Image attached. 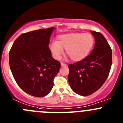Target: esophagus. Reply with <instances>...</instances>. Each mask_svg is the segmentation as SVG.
Masks as SVG:
<instances>
[{"instance_id": "1", "label": "esophagus", "mask_w": 123, "mask_h": 123, "mask_svg": "<svg viewBox=\"0 0 123 123\" xmlns=\"http://www.w3.org/2000/svg\"><path fill=\"white\" fill-rule=\"evenodd\" d=\"M61 66H67V65H66V64H65V63H61Z\"/></svg>"}]
</instances>
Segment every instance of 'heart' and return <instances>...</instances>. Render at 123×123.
I'll use <instances>...</instances> for the list:
<instances>
[{
  "instance_id": "heart-1",
  "label": "heart",
  "mask_w": 123,
  "mask_h": 123,
  "mask_svg": "<svg viewBox=\"0 0 123 123\" xmlns=\"http://www.w3.org/2000/svg\"><path fill=\"white\" fill-rule=\"evenodd\" d=\"M95 42L93 35L90 33L72 32L60 35L56 42L50 43L49 49L52 56L59 60L65 49V55L74 62H79L87 57Z\"/></svg>"
}]
</instances>
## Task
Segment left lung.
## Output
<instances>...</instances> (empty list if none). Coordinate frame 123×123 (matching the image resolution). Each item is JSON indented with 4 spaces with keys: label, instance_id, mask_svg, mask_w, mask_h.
Instances as JSON below:
<instances>
[{
    "label": "left lung",
    "instance_id": "left-lung-1",
    "mask_svg": "<svg viewBox=\"0 0 123 123\" xmlns=\"http://www.w3.org/2000/svg\"><path fill=\"white\" fill-rule=\"evenodd\" d=\"M94 48L84 59L68 65L69 83L76 93L87 96L98 90L108 77L112 66V52L108 42L100 32L92 31Z\"/></svg>",
    "mask_w": 123,
    "mask_h": 123
}]
</instances>
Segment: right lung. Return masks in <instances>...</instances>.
<instances>
[{
	"mask_svg": "<svg viewBox=\"0 0 123 123\" xmlns=\"http://www.w3.org/2000/svg\"><path fill=\"white\" fill-rule=\"evenodd\" d=\"M54 28L40 29L21 34L14 42L9 62L14 78L26 93L43 97L54 86L60 63L51 55L50 37Z\"/></svg>",
	"mask_w": 123,
	"mask_h": 123,
	"instance_id": "add662e5",
	"label": "right lung"
}]
</instances>
